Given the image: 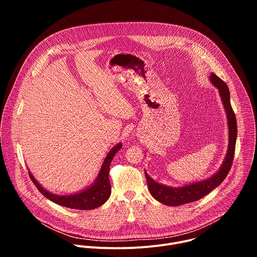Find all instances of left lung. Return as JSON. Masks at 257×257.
I'll return each instance as SVG.
<instances>
[{"mask_svg": "<svg viewBox=\"0 0 257 257\" xmlns=\"http://www.w3.org/2000/svg\"><path fill=\"white\" fill-rule=\"evenodd\" d=\"M209 80L211 84L218 90V94L221 96L228 120L229 143L226 157L219 169L209 178L180 187H172L162 184V183L155 181L145 172V178L148 181V186L151 194L155 199L165 205L178 206L194 202L202 198L221 184L232 167L237 139V122L230 101V90L228 85L221 78L217 77L214 73H210Z\"/></svg>", "mask_w": 257, "mask_h": 257, "instance_id": "8db88e82", "label": "left lung"}]
</instances>
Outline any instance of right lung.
Instances as JSON below:
<instances>
[{
    "label": "right lung",
    "instance_id": "1",
    "mask_svg": "<svg viewBox=\"0 0 257 257\" xmlns=\"http://www.w3.org/2000/svg\"><path fill=\"white\" fill-rule=\"evenodd\" d=\"M121 149H122V143L119 142L107 153L101 165V168L92 184L89 185L87 188L82 189L81 191L76 193H72L68 195H60V194L52 193L47 189H45L41 185V183L38 182V180L34 178V176L28 170L29 176L32 182L34 183V185L36 186V188L39 189V191L51 201L69 208L83 209V210L94 209L102 205L109 198V195H111V184H109V179H108L109 165H111V162L115 157V155Z\"/></svg>",
    "mask_w": 257,
    "mask_h": 257
}]
</instances>
